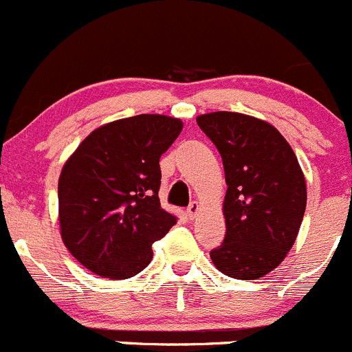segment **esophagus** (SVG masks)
I'll use <instances>...</instances> for the list:
<instances>
[{
    "label": "esophagus",
    "mask_w": 352,
    "mask_h": 352,
    "mask_svg": "<svg viewBox=\"0 0 352 352\" xmlns=\"http://www.w3.org/2000/svg\"><path fill=\"white\" fill-rule=\"evenodd\" d=\"M198 210H200V205H198V201H191V204L188 205V208H186L188 219H191V221H193V219L197 217Z\"/></svg>",
    "instance_id": "1"
}]
</instances>
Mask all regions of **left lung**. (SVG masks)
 Segmentation results:
<instances>
[{"mask_svg":"<svg viewBox=\"0 0 352 352\" xmlns=\"http://www.w3.org/2000/svg\"><path fill=\"white\" fill-rule=\"evenodd\" d=\"M197 123L217 147L228 184L226 236L210 258L226 276L255 280L294 245L306 208L305 176L286 138L265 121L219 111Z\"/></svg>","mask_w":352,"mask_h":352,"instance_id":"1","label":"left lung"}]
</instances>
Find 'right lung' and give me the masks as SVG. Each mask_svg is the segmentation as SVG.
<instances>
[{
  "label": "right lung",
  "mask_w": 352,
  "mask_h": 352,
  "mask_svg": "<svg viewBox=\"0 0 352 352\" xmlns=\"http://www.w3.org/2000/svg\"><path fill=\"white\" fill-rule=\"evenodd\" d=\"M183 130L176 118L138 114L94 130L58 183L68 252L90 272L130 279L151 263L152 243L176 224L159 201V159Z\"/></svg>",
  "instance_id": "obj_1"
}]
</instances>
